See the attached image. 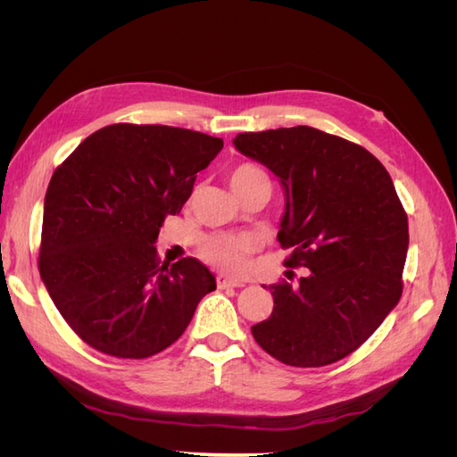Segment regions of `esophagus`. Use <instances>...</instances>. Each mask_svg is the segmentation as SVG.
Masks as SVG:
<instances>
[{
	"label": "esophagus",
	"instance_id": "34e87169",
	"mask_svg": "<svg viewBox=\"0 0 457 457\" xmlns=\"http://www.w3.org/2000/svg\"><path fill=\"white\" fill-rule=\"evenodd\" d=\"M217 286L220 289H225V287H242L244 282H240L237 278H230V276H227V274H219L217 276Z\"/></svg>",
	"mask_w": 457,
	"mask_h": 457
}]
</instances>
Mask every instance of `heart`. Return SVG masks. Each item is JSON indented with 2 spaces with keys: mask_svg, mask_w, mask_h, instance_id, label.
Returning <instances> with one entry per match:
<instances>
[{
  "mask_svg": "<svg viewBox=\"0 0 457 457\" xmlns=\"http://www.w3.org/2000/svg\"><path fill=\"white\" fill-rule=\"evenodd\" d=\"M267 177L259 165L255 163H240L230 171V187L234 192H238L245 185H250L255 179ZM253 240L250 237H244V234H230V232H220L212 234L202 240L200 244V255L212 262V265L225 269L234 274H242L250 267V257L253 253Z\"/></svg>",
  "mask_w": 457,
  "mask_h": 457,
  "instance_id": "obj_1",
  "label": "heart"
}]
</instances>
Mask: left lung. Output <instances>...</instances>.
Instances as JSON below:
<instances>
[{
	"label": "left lung",
	"instance_id": "obj_1",
	"mask_svg": "<svg viewBox=\"0 0 457 457\" xmlns=\"http://www.w3.org/2000/svg\"><path fill=\"white\" fill-rule=\"evenodd\" d=\"M232 143L280 179L278 242L292 247L286 265L309 269L297 286H269L272 314L252 334L287 366L334 364L361 347L403 295L408 215L393 179L361 145L309 126L240 133Z\"/></svg>",
	"mask_w": 457,
	"mask_h": 457
}]
</instances>
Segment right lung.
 Segmentation results:
<instances>
[{
	"label": "right lung",
	"mask_w": 457,
	"mask_h": 457,
	"mask_svg": "<svg viewBox=\"0 0 457 457\" xmlns=\"http://www.w3.org/2000/svg\"><path fill=\"white\" fill-rule=\"evenodd\" d=\"M223 139L171 126L114 123L54 170L39 274L76 336L116 358H148L183 336L215 276L195 257L162 262L158 232L192 195Z\"/></svg>",
	"instance_id": "1"
}]
</instances>
